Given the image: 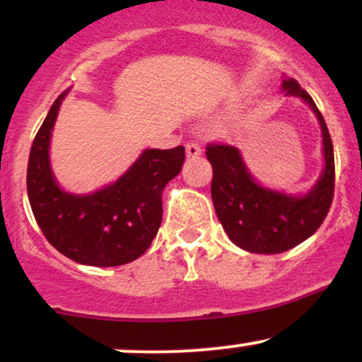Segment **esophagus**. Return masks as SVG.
Here are the masks:
<instances>
[{
	"label": "esophagus",
	"instance_id": "obj_1",
	"mask_svg": "<svg viewBox=\"0 0 362 362\" xmlns=\"http://www.w3.org/2000/svg\"><path fill=\"white\" fill-rule=\"evenodd\" d=\"M185 153H187V158H197L201 156V146H199L197 143H187L185 144Z\"/></svg>",
	"mask_w": 362,
	"mask_h": 362
}]
</instances>
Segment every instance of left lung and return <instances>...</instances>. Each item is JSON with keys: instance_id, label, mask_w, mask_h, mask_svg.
Returning <instances> with one entry per match:
<instances>
[{"instance_id": "8db88e82", "label": "left lung", "mask_w": 362, "mask_h": 362, "mask_svg": "<svg viewBox=\"0 0 362 362\" xmlns=\"http://www.w3.org/2000/svg\"><path fill=\"white\" fill-rule=\"evenodd\" d=\"M282 90L308 103L322 127L325 168L308 194L296 197L265 189L252 178L238 148L223 143L206 146L213 165L211 197L218 219L231 242L252 253H281L305 242L327 218L334 199V146L325 119L296 80L282 81Z\"/></svg>"}]
</instances>
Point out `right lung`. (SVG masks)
<instances>
[{
	"mask_svg": "<svg viewBox=\"0 0 362 362\" xmlns=\"http://www.w3.org/2000/svg\"><path fill=\"white\" fill-rule=\"evenodd\" d=\"M61 93L37 132L28 156L27 192L32 213L47 242L78 264L114 267L143 255L163 218L161 194L180 173L185 148L144 149L114 184L93 194L59 189L49 161L51 132Z\"/></svg>",
	"mask_w": 362,
	"mask_h": 362,
	"instance_id": "right-lung-1",
	"label": "right lung"
}]
</instances>
